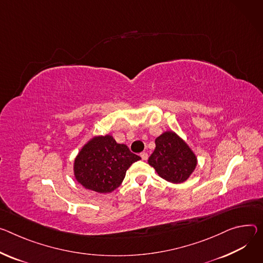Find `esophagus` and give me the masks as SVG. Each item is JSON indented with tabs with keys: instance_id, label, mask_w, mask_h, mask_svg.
Masks as SVG:
<instances>
[{
	"instance_id": "34e87169",
	"label": "esophagus",
	"mask_w": 263,
	"mask_h": 263,
	"mask_svg": "<svg viewBox=\"0 0 263 263\" xmlns=\"http://www.w3.org/2000/svg\"><path fill=\"white\" fill-rule=\"evenodd\" d=\"M140 157L144 159V160H147L148 159V153L147 152H141L140 153Z\"/></svg>"
}]
</instances>
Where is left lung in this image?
Returning a JSON list of instances; mask_svg holds the SVG:
<instances>
[{
	"instance_id": "obj_1",
	"label": "left lung",
	"mask_w": 263,
	"mask_h": 263,
	"mask_svg": "<svg viewBox=\"0 0 263 263\" xmlns=\"http://www.w3.org/2000/svg\"><path fill=\"white\" fill-rule=\"evenodd\" d=\"M155 150L148 160L149 164L165 180L173 183L185 181L197 164L192 150L172 131L158 136L155 139Z\"/></svg>"
}]
</instances>
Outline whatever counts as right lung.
I'll return each mask as SVG.
<instances>
[{
    "label": "right lung",
    "instance_id": "right-lung-1",
    "mask_svg": "<svg viewBox=\"0 0 263 263\" xmlns=\"http://www.w3.org/2000/svg\"><path fill=\"white\" fill-rule=\"evenodd\" d=\"M140 157L110 136H97L86 144L74 161L77 180L98 193H110L119 186L130 165Z\"/></svg>",
    "mask_w": 263,
    "mask_h": 263
}]
</instances>
